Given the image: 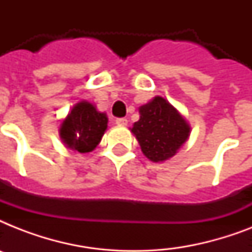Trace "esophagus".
<instances>
[{"label": "esophagus", "mask_w": 252, "mask_h": 252, "mask_svg": "<svg viewBox=\"0 0 252 252\" xmlns=\"http://www.w3.org/2000/svg\"><path fill=\"white\" fill-rule=\"evenodd\" d=\"M128 124V120L126 118H120V119H116V126H126Z\"/></svg>", "instance_id": "esophagus-1"}]
</instances>
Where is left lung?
I'll return each instance as SVG.
<instances>
[{
    "label": "left lung",
    "mask_w": 252,
    "mask_h": 252,
    "mask_svg": "<svg viewBox=\"0 0 252 252\" xmlns=\"http://www.w3.org/2000/svg\"><path fill=\"white\" fill-rule=\"evenodd\" d=\"M140 119L130 132L148 159L156 163L175 156L191 134V126L183 115L159 95L138 108Z\"/></svg>",
    "instance_id": "left-lung-1"
}]
</instances>
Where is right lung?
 Masks as SVG:
<instances>
[{
  "mask_svg": "<svg viewBox=\"0 0 252 252\" xmlns=\"http://www.w3.org/2000/svg\"><path fill=\"white\" fill-rule=\"evenodd\" d=\"M108 118L93 103L81 100L61 120L59 134L68 149L74 153H90L99 145L107 130Z\"/></svg>",
  "mask_w": 252,
  "mask_h": 252,
  "instance_id": "right-lung-1",
  "label": "right lung"
}]
</instances>
